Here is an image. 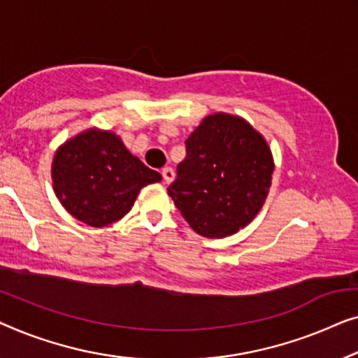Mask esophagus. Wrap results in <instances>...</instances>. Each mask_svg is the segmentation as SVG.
Segmentation results:
<instances>
[{"mask_svg": "<svg viewBox=\"0 0 358 358\" xmlns=\"http://www.w3.org/2000/svg\"><path fill=\"white\" fill-rule=\"evenodd\" d=\"M162 177H164V180H165V183H172L173 178H175V172H173V169L165 167V169L162 170Z\"/></svg>", "mask_w": 358, "mask_h": 358, "instance_id": "34e87169", "label": "esophagus"}]
</instances>
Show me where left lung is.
<instances>
[{
    "label": "left lung",
    "mask_w": 358,
    "mask_h": 358,
    "mask_svg": "<svg viewBox=\"0 0 358 358\" xmlns=\"http://www.w3.org/2000/svg\"><path fill=\"white\" fill-rule=\"evenodd\" d=\"M185 145L169 196L199 235L236 234L268 196L274 162L264 138L245 120L217 113L204 118Z\"/></svg>",
    "instance_id": "left-lung-1"
}]
</instances>
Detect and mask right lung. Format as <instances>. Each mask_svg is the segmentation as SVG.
I'll use <instances>...</instances> for the list:
<instances>
[{"label": "right lung", "mask_w": 358, "mask_h": 358, "mask_svg": "<svg viewBox=\"0 0 358 358\" xmlns=\"http://www.w3.org/2000/svg\"><path fill=\"white\" fill-rule=\"evenodd\" d=\"M52 177L58 199L90 227L117 222L160 173L141 162L108 131L89 129L58 149Z\"/></svg>", "instance_id": "right-lung-1"}]
</instances>
